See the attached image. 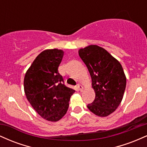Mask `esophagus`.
I'll return each instance as SVG.
<instances>
[{
	"mask_svg": "<svg viewBox=\"0 0 147 147\" xmlns=\"http://www.w3.org/2000/svg\"><path fill=\"white\" fill-rule=\"evenodd\" d=\"M77 88H78L79 90H80V91L83 90V86H82V85H80V84H77Z\"/></svg>",
	"mask_w": 147,
	"mask_h": 147,
	"instance_id": "1",
	"label": "esophagus"
}]
</instances>
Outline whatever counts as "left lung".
I'll use <instances>...</instances> for the list:
<instances>
[{
  "label": "left lung",
  "mask_w": 147,
  "mask_h": 147,
  "mask_svg": "<svg viewBox=\"0 0 147 147\" xmlns=\"http://www.w3.org/2000/svg\"><path fill=\"white\" fill-rule=\"evenodd\" d=\"M92 79L95 98L88 109L96 115L106 117L113 113L122 102L126 78L122 66L105 49L96 45L79 50Z\"/></svg>",
  "instance_id": "left-lung-1"
}]
</instances>
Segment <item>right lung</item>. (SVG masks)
Segmentation results:
<instances>
[{
  "instance_id": "1",
  "label": "right lung",
  "mask_w": 147,
  "mask_h": 147,
  "mask_svg": "<svg viewBox=\"0 0 147 147\" xmlns=\"http://www.w3.org/2000/svg\"><path fill=\"white\" fill-rule=\"evenodd\" d=\"M63 51L45 50L35 59L27 70L24 90L28 102L41 117L57 122L65 115L75 90L64 84L58 68Z\"/></svg>"
}]
</instances>
